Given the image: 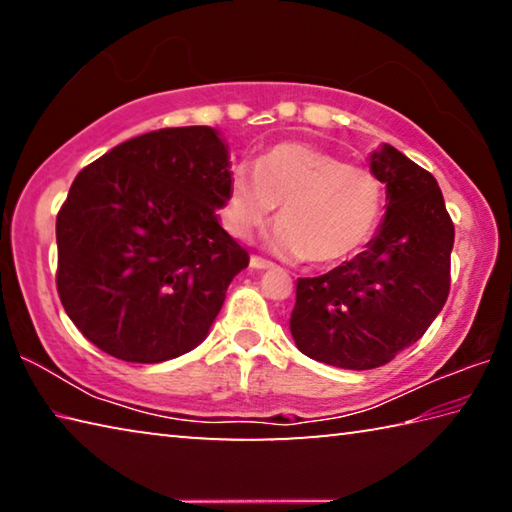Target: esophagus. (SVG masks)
Segmentation results:
<instances>
[{"instance_id": "obj_1", "label": "esophagus", "mask_w": 512, "mask_h": 512, "mask_svg": "<svg viewBox=\"0 0 512 512\" xmlns=\"http://www.w3.org/2000/svg\"><path fill=\"white\" fill-rule=\"evenodd\" d=\"M273 266L275 264L268 262V259H262V257H257V255L250 257V268H255V271H266V268H273Z\"/></svg>"}]
</instances>
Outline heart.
Returning <instances> with one entry per match:
<instances>
[{"label": "heart", "mask_w": 512, "mask_h": 512, "mask_svg": "<svg viewBox=\"0 0 512 512\" xmlns=\"http://www.w3.org/2000/svg\"><path fill=\"white\" fill-rule=\"evenodd\" d=\"M280 207L273 246L316 266L345 262L375 232L384 189L368 169L305 142H282L262 153L255 171H232L223 203L230 235L250 237Z\"/></svg>", "instance_id": "b5f03b06"}]
</instances>
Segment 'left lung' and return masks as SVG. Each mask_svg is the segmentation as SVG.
<instances>
[{
    "label": "left lung",
    "mask_w": 512,
    "mask_h": 512,
    "mask_svg": "<svg viewBox=\"0 0 512 512\" xmlns=\"http://www.w3.org/2000/svg\"><path fill=\"white\" fill-rule=\"evenodd\" d=\"M386 216L368 248L318 277H300L291 334L309 359L379 368L409 348L449 296L454 223L436 178L393 146L372 153Z\"/></svg>",
    "instance_id": "8db88e82"
}]
</instances>
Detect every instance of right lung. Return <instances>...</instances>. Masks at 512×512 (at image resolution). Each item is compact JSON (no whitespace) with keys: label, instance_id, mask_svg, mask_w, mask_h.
Listing matches in <instances>:
<instances>
[{"label":"right lung","instance_id":"obj_1","mask_svg":"<svg viewBox=\"0 0 512 512\" xmlns=\"http://www.w3.org/2000/svg\"><path fill=\"white\" fill-rule=\"evenodd\" d=\"M228 183L210 126L133 137L79 171L56 216V287L85 339L131 363L205 339L250 259L216 219Z\"/></svg>","mask_w":512,"mask_h":512}]
</instances>
